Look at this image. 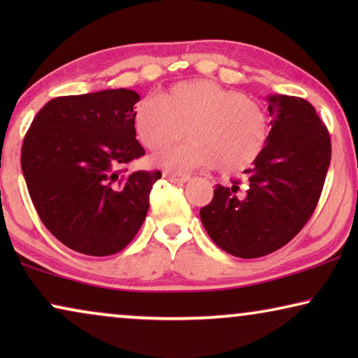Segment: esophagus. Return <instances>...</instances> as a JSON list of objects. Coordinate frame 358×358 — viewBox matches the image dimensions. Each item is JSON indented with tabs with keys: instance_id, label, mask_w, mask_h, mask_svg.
I'll return each instance as SVG.
<instances>
[{
	"instance_id": "1",
	"label": "esophagus",
	"mask_w": 358,
	"mask_h": 358,
	"mask_svg": "<svg viewBox=\"0 0 358 358\" xmlns=\"http://www.w3.org/2000/svg\"><path fill=\"white\" fill-rule=\"evenodd\" d=\"M166 179H169L171 182H187L190 179L189 174L185 173H176V171H166Z\"/></svg>"
}]
</instances>
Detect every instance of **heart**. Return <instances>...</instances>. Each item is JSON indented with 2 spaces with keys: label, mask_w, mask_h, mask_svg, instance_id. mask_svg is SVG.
I'll return each mask as SVG.
<instances>
[{
  "label": "heart",
  "mask_w": 358,
  "mask_h": 358,
  "mask_svg": "<svg viewBox=\"0 0 358 358\" xmlns=\"http://www.w3.org/2000/svg\"><path fill=\"white\" fill-rule=\"evenodd\" d=\"M136 138L151 151L182 140L192 141L156 156L168 168L215 166L222 174L248 169L266 150L271 117L241 91L208 80L182 81L159 97H145L134 109Z\"/></svg>",
  "instance_id": "obj_1"
}]
</instances>
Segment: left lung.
I'll return each instance as SVG.
<instances>
[{"label": "left lung", "instance_id": "left-lung-1", "mask_svg": "<svg viewBox=\"0 0 358 358\" xmlns=\"http://www.w3.org/2000/svg\"><path fill=\"white\" fill-rule=\"evenodd\" d=\"M271 138L244 180L217 185L200 208L212 241L236 257L267 256L292 241L315 212L331 163V136L310 102L267 97Z\"/></svg>", "mask_w": 358, "mask_h": 358}]
</instances>
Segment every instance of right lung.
Returning <instances> with one entry per match:
<instances>
[{"instance_id":"right-lung-1","label":"right lung","mask_w":358,"mask_h":358,"mask_svg":"<svg viewBox=\"0 0 358 358\" xmlns=\"http://www.w3.org/2000/svg\"><path fill=\"white\" fill-rule=\"evenodd\" d=\"M131 90H106L48 101L22 141L29 195L48 231L73 251L112 256L145 222L161 171L124 174L145 155L135 138Z\"/></svg>"}]
</instances>
